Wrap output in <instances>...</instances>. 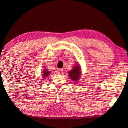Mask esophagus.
<instances>
[{"mask_svg":"<svg viewBox=\"0 0 128 128\" xmlns=\"http://www.w3.org/2000/svg\"><path fill=\"white\" fill-rule=\"evenodd\" d=\"M58 74H63V69H60L58 70Z\"/></svg>","mask_w":128,"mask_h":128,"instance_id":"1","label":"esophagus"}]
</instances>
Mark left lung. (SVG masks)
Returning <instances> with one entry per match:
<instances>
[{
    "label": "left lung",
    "mask_w": 128,
    "mask_h": 128,
    "mask_svg": "<svg viewBox=\"0 0 128 128\" xmlns=\"http://www.w3.org/2000/svg\"><path fill=\"white\" fill-rule=\"evenodd\" d=\"M81 74L80 66L78 64L75 65V66L68 72L70 78L75 82H76L79 80Z\"/></svg>",
    "instance_id": "obj_1"
}]
</instances>
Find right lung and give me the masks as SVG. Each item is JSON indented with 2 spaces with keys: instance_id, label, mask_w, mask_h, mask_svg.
I'll use <instances>...</instances> for the list:
<instances>
[{
  "instance_id": "1",
  "label": "right lung",
  "mask_w": 128,
  "mask_h": 128,
  "mask_svg": "<svg viewBox=\"0 0 128 128\" xmlns=\"http://www.w3.org/2000/svg\"><path fill=\"white\" fill-rule=\"evenodd\" d=\"M42 73H43L42 76H43V78H47V76L49 75H50V72L48 71V70L47 69H44Z\"/></svg>"
}]
</instances>
